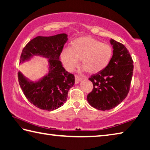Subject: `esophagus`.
I'll list each match as a JSON object with an SVG mask.
<instances>
[{"label": "esophagus", "mask_w": 150, "mask_h": 150, "mask_svg": "<svg viewBox=\"0 0 150 150\" xmlns=\"http://www.w3.org/2000/svg\"><path fill=\"white\" fill-rule=\"evenodd\" d=\"M81 80H82V78H81L80 76H79L77 75H75V84H78L79 83Z\"/></svg>", "instance_id": "1"}]
</instances>
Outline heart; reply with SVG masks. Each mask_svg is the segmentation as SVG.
<instances>
[{
  "mask_svg": "<svg viewBox=\"0 0 150 150\" xmlns=\"http://www.w3.org/2000/svg\"><path fill=\"white\" fill-rule=\"evenodd\" d=\"M111 45L91 37H82L73 40L71 48L63 49L61 59L64 67L72 71L81 59L83 71L91 74L102 71L108 66L113 56Z\"/></svg>",
  "mask_w": 150,
  "mask_h": 150,
  "instance_id": "b5f03b06",
  "label": "heart"
}]
</instances>
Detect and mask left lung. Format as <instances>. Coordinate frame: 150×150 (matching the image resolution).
Masks as SVG:
<instances>
[{"label":"left lung","instance_id":"8db88e82","mask_svg":"<svg viewBox=\"0 0 150 150\" xmlns=\"http://www.w3.org/2000/svg\"><path fill=\"white\" fill-rule=\"evenodd\" d=\"M110 44L113 52L110 64L88 79L94 88L87 95V101L92 107L102 111L114 108L127 97L134 68L127 48L112 39Z\"/></svg>","mask_w":150,"mask_h":150}]
</instances>
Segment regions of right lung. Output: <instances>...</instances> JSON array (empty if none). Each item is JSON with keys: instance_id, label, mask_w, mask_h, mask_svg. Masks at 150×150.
<instances>
[{"instance_id": "obj_1", "label": "right lung", "mask_w": 150, "mask_h": 150, "mask_svg": "<svg viewBox=\"0 0 150 150\" xmlns=\"http://www.w3.org/2000/svg\"><path fill=\"white\" fill-rule=\"evenodd\" d=\"M67 36L66 33L38 36L30 40L21 53L20 64L34 56L48 59V71L39 79L31 81L21 71L18 73L19 83L26 98L41 110L53 111L63 105L68 91L75 83L74 75L66 71L59 60Z\"/></svg>"}]
</instances>
